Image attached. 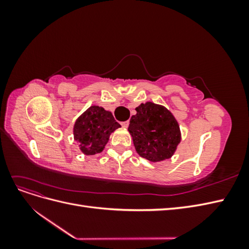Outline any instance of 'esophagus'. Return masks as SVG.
<instances>
[{"label": "esophagus", "mask_w": 249, "mask_h": 249, "mask_svg": "<svg viewBox=\"0 0 249 249\" xmlns=\"http://www.w3.org/2000/svg\"><path fill=\"white\" fill-rule=\"evenodd\" d=\"M122 125H123L124 127H127V125H129V120H126V122H123V123H122Z\"/></svg>", "instance_id": "obj_1"}]
</instances>
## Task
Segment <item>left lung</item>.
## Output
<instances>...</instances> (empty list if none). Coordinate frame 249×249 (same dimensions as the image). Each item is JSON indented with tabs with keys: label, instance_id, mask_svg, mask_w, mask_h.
Here are the masks:
<instances>
[{
	"label": "left lung",
	"instance_id": "1",
	"mask_svg": "<svg viewBox=\"0 0 249 249\" xmlns=\"http://www.w3.org/2000/svg\"><path fill=\"white\" fill-rule=\"evenodd\" d=\"M130 120L129 132L137 153L157 162L170 158L180 141L179 126L171 113L154 103L141 104Z\"/></svg>",
	"mask_w": 249,
	"mask_h": 249
}]
</instances>
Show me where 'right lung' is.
Masks as SVG:
<instances>
[{
    "mask_svg": "<svg viewBox=\"0 0 249 249\" xmlns=\"http://www.w3.org/2000/svg\"><path fill=\"white\" fill-rule=\"evenodd\" d=\"M120 126L112 113L102 107L91 106L77 119L73 127L74 139L85 155L101 153L110 134Z\"/></svg>",
    "mask_w": 249,
    "mask_h": 249,
    "instance_id": "add662e5",
    "label": "right lung"
}]
</instances>
